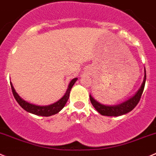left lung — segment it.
Listing matches in <instances>:
<instances>
[{
	"mask_svg": "<svg viewBox=\"0 0 156 156\" xmlns=\"http://www.w3.org/2000/svg\"><path fill=\"white\" fill-rule=\"evenodd\" d=\"M146 69H145V76H144L143 83H142L140 89L138 90L137 93L133 97L129 98L128 100L120 103V104L113 105V106L103 105L96 101V99L91 95H90V102H91L93 107L96 109V111L103 115H107V116H119V115L126 114L127 112H129L130 111L133 110L137 106L138 103H139L142 93H143L145 83H146Z\"/></svg>",
	"mask_w": 156,
	"mask_h": 156,
	"instance_id": "left-lung-1",
	"label": "left lung"
}]
</instances>
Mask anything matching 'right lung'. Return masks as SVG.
<instances>
[{
    "label": "right lung",
    "instance_id": "obj_1",
    "mask_svg": "<svg viewBox=\"0 0 156 156\" xmlns=\"http://www.w3.org/2000/svg\"><path fill=\"white\" fill-rule=\"evenodd\" d=\"M77 80V78H74L69 83V86H68L67 90H66V93H65L64 96L58 100L57 102H56L55 103H53L51 105H48V106H37V105L32 104V103H30L28 102L25 101L24 99H22L17 93H16L15 90H14V87H13L12 83L10 82V87H11V90H12L13 95H14V98L17 100V102L18 103V104L23 108L24 110H26L27 112H30V113L34 114L37 115H41V116H50L52 115H54V114H57V112H60L64 106L66 105V102H67L68 99L69 97V93H70V90L72 89L73 86L74 85V83H76V81Z\"/></svg>",
    "mask_w": 156,
    "mask_h": 156
}]
</instances>
